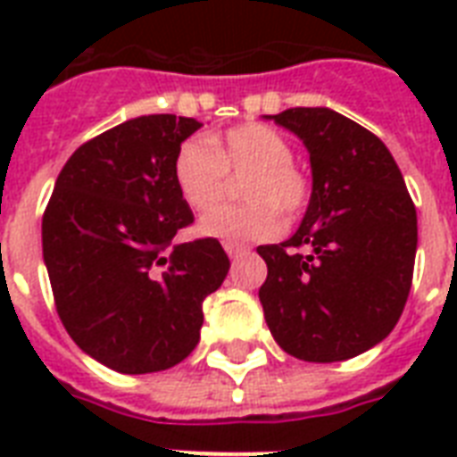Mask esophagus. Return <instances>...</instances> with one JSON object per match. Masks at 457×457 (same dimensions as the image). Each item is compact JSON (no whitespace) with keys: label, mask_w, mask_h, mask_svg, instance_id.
Segmentation results:
<instances>
[{"label":"esophagus","mask_w":457,"mask_h":457,"mask_svg":"<svg viewBox=\"0 0 457 457\" xmlns=\"http://www.w3.org/2000/svg\"><path fill=\"white\" fill-rule=\"evenodd\" d=\"M225 251H228L229 258H237V256H242L244 251H246V246L239 242H225Z\"/></svg>","instance_id":"34e87169"}]
</instances>
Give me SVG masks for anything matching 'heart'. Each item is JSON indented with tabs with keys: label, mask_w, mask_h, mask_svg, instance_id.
<instances>
[{
	"label": "heart",
	"mask_w": 457,
	"mask_h": 457,
	"mask_svg": "<svg viewBox=\"0 0 457 457\" xmlns=\"http://www.w3.org/2000/svg\"><path fill=\"white\" fill-rule=\"evenodd\" d=\"M294 149L278 130L246 123L220 139L192 137L182 142L172 161V178L187 206L206 213L225 199L229 178L242 182L244 206L218 208L199 222V232L228 242L270 239L285 220H296L308 206L311 187L292 163Z\"/></svg>",
	"instance_id": "b5f03b06"
}]
</instances>
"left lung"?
Returning a JSON list of instances; mask_svg holds the SVG:
<instances>
[{
    "instance_id": "left-lung-1",
    "label": "left lung",
    "mask_w": 457,
    "mask_h": 457,
    "mask_svg": "<svg viewBox=\"0 0 457 457\" xmlns=\"http://www.w3.org/2000/svg\"><path fill=\"white\" fill-rule=\"evenodd\" d=\"M272 120L303 139L312 194L292 239L258 246L265 322L287 353L348 361L396 327L412 285L418 213L384 142L332 109Z\"/></svg>"
}]
</instances>
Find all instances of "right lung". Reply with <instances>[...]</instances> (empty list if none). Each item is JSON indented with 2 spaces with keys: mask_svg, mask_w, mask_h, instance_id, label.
<instances>
[{
  "mask_svg": "<svg viewBox=\"0 0 457 457\" xmlns=\"http://www.w3.org/2000/svg\"><path fill=\"white\" fill-rule=\"evenodd\" d=\"M194 118L156 113L75 149L42 215V253L71 339L106 368L146 375L192 353L204 299L229 258L213 237L172 244L194 213L172 161L199 130Z\"/></svg>",
  "mask_w": 457,
  "mask_h": 457,
  "instance_id": "add662e5",
  "label": "right lung"
}]
</instances>
